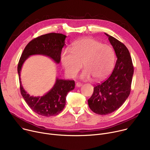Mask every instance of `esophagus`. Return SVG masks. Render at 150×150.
Masks as SVG:
<instances>
[{"mask_svg":"<svg viewBox=\"0 0 150 150\" xmlns=\"http://www.w3.org/2000/svg\"><path fill=\"white\" fill-rule=\"evenodd\" d=\"M76 86L77 87H80L81 86H82V84L81 83H80V82H77L76 84Z\"/></svg>","mask_w":150,"mask_h":150,"instance_id":"esophagus-1","label":"esophagus"}]
</instances>
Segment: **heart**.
Returning <instances> with one entry per match:
<instances>
[{"label":"heart","mask_w":150,"mask_h":150,"mask_svg":"<svg viewBox=\"0 0 150 150\" xmlns=\"http://www.w3.org/2000/svg\"><path fill=\"white\" fill-rule=\"evenodd\" d=\"M115 61L114 50L110 45L101 44L92 38H83L74 41L71 50L65 49L61 54V62L69 77H74L80 68H85L80 78L96 80L106 78L112 72Z\"/></svg>","instance_id":"1"}]
</instances>
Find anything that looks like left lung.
I'll use <instances>...</instances> for the list:
<instances>
[{
    "label": "left lung",
    "mask_w": 150,
    "mask_h": 150,
    "mask_svg": "<svg viewBox=\"0 0 150 150\" xmlns=\"http://www.w3.org/2000/svg\"><path fill=\"white\" fill-rule=\"evenodd\" d=\"M105 33L116 54L117 62L110 77L94 88L93 94L88 100L91 110L101 115L118 109L128 98L134 71L130 52L126 46Z\"/></svg>",
    "instance_id": "8db88e82"
}]
</instances>
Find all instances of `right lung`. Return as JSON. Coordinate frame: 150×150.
Here are the masks:
<instances>
[{
	"label": "right lung",
	"mask_w": 150,
	"mask_h": 150,
	"mask_svg": "<svg viewBox=\"0 0 150 150\" xmlns=\"http://www.w3.org/2000/svg\"><path fill=\"white\" fill-rule=\"evenodd\" d=\"M66 37L62 33H49L32 40L26 46L18 62L17 71L21 94L29 108L41 116L49 117L61 112L65 105L68 93L74 89V81L56 78L54 85L47 93L41 97L30 96L21 84V68L30 56L36 54L47 56L55 63L59 64Z\"/></svg>",
	"instance_id": "obj_1"
}]
</instances>
